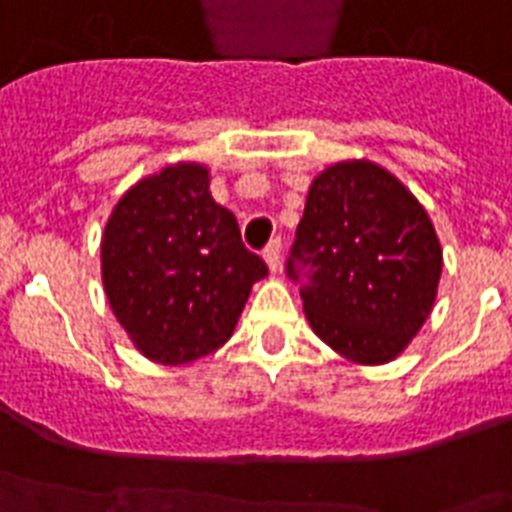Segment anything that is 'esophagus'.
<instances>
[{
	"instance_id": "obj_1",
	"label": "esophagus",
	"mask_w": 512,
	"mask_h": 512,
	"mask_svg": "<svg viewBox=\"0 0 512 512\" xmlns=\"http://www.w3.org/2000/svg\"><path fill=\"white\" fill-rule=\"evenodd\" d=\"M263 257H265V263H268L270 273H278V268H281V239H278V236L268 244V247H265Z\"/></svg>"
}]
</instances>
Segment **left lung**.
I'll list each match as a JSON object with an SVG mask.
<instances>
[{
    "label": "left lung",
    "mask_w": 512,
    "mask_h": 512,
    "mask_svg": "<svg viewBox=\"0 0 512 512\" xmlns=\"http://www.w3.org/2000/svg\"><path fill=\"white\" fill-rule=\"evenodd\" d=\"M286 273L313 331L360 365L389 363L429 318L442 244L418 199L371 160L328 165L310 184Z\"/></svg>",
    "instance_id": "left-lung-1"
}]
</instances>
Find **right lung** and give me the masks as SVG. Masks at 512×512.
I'll return each mask as SVG.
<instances>
[{"instance_id":"obj_1","label":"right lung","mask_w":512,"mask_h":512,"mask_svg":"<svg viewBox=\"0 0 512 512\" xmlns=\"http://www.w3.org/2000/svg\"><path fill=\"white\" fill-rule=\"evenodd\" d=\"M268 276L234 213L210 194V170L176 162L120 197L102 236V284L136 350L184 365L231 339L252 284Z\"/></svg>"}]
</instances>
